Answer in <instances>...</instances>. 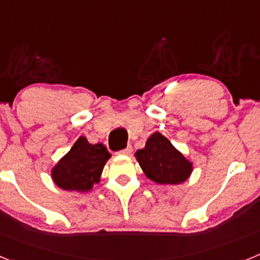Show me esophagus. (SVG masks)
<instances>
[{
	"label": "esophagus",
	"instance_id": "34e87169",
	"mask_svg": "<svg viewBox=\"0 0 260 260\" xmlns=\"http://www.w3.org/2000/svg\"><path fill=\"white\" fill-rule=\"evenodd\" d=\"M119 153H122V155H127V156L132 155V153H133V147L132 146H127L125 148V150H122Z\"/></svg>",
	"mask_w": 260,
	"mask_h": 260
}]
</instances>
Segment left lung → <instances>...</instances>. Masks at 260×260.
I'll use <instances>...</instances> for the list:
<instances>
[{"instance_id":"1","label":"left lung","mask_w":260,"mask_h":260,"mask_svg":"<svg viewBox=\"0 0 260 260\" xmlns=\"http://www.w3.org/2000/svg\"><path fill=\"white\" fill-rule=\"evenodd\" d=\"M135 157L147 178L160 185L185 182L192 172V162L160 133H153Z\"/></svg>"}]
</instances>
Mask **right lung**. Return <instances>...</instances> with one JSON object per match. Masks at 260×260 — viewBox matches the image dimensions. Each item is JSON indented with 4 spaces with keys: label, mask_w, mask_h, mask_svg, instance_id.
Here are the masks:
<instances>
[{
    "label": "right lung",
    "mask_w": 260,
    "mask_h": 260,
    "mask_svg": "<svg viewBox=\"0 0 260 260\" xmlns=\"http://www.w3.org/2000/svg\"><path fill=\"white\" fill-rule=\"evenodd\" d=\"M109 157L104 144H91L86 137H79L71 150L53 167L52 178L62 190L87 192L93 183L100 182Z\"/></svg>",
    "instance_id": "right-lung-1"
}]
</instances>
